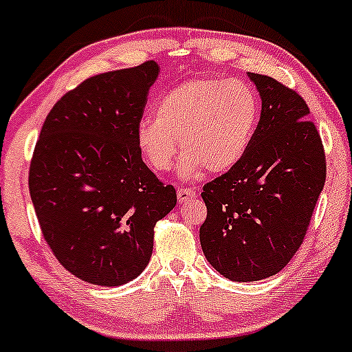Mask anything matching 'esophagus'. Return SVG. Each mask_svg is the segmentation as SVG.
<instances>
[{"label": "esophagus", "mask_w": 352, "mask_h": 352, "mask_svg": "<svg viewBox=\"0 0 352 352\" xmlns=\"http://www.w3.org/2000/svg\"><path fill=\"white\" fill-rule=\"evenodd\" d=\"M195 197H197V192H195V190H192V188H179V190H177V199H179L180 205L187 204L188 200L195 199Z\"/></svg>", "instance_id": "1"}]
</instances>
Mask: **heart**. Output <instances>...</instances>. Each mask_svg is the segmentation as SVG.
<instances>
[{
  "label": "heart",
  "mask_w": 352,
  "mask_h": 352,
  "mask_svg": "<svg viewBox=\"0 0 352 352\" xmlns=\"http://www.w3.org/2000/svg\"><path fill=\"white\" fill-rule=\"evenodd\" d=\"M260 119V99L245 80L199 78L172 87L153 107V120L135 132L140 157L153 172H168L180 151L179 175L190 180L204 168L232 170L243 159Z\"/></svg>",
  "instance_id": "obj_1"
}]
</instances>
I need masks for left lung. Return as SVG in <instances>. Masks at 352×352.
Returning <instances> with one entry per match:
<instances>
[{
    "mask_svg": "<svg viewBox=\"0 0 352 352\" xmlns=\"http://www.w3.org/2000/svg\"><path fill=\"white\" fill-rule=\"evenodd\" d=\"M248 78L261 99L252 144L240 164L201 192L205 258L240 283L265 280L289 263L326 180L324 148L305 99L268 76Z\"/></svg>",
    "mask_w": 352,
    "mask_h": 352,
    "instance_id": "1",
    "label": "left lung"
}]
</instances>
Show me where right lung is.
I'll list each match as a JSON object with an SVG mask.
<instances>
[{
  "instance_id": "1",
  "label": "right lung",
  "mask_w": 352,
  "mask_h": 352,
  "mask_svg": "<svg viewBox=\"0 0 352 352\" xmlns=\"http://www.w3.org/2000/svg\"><path fill=\"white\" fill-rule=\"evenodd\" d=\"M159 72L147 60L86 79L54 104L36 142L30 193L43 235L59 263L91 285L139 276L153 227L177 204L135 144Z\"/></svg>"
}]
</instances>
